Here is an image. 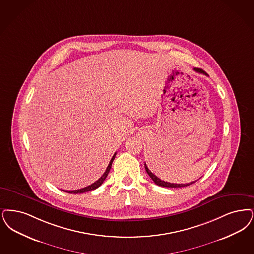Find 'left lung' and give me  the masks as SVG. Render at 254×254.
Segmentation results:
<instances>
[{
  "mask_svg": "<svg viewBox=\"0 0 254 254\" xmlns=\"http://www.w3.org/2000/svg\"><path fill=\"white\" fill-rule=\"evenodd\" d=\"M194 71H197V72H200V73H204V74H206V72H204V71L201 70V69H196V68H194L193 69ZM144 168H145V170H146V172L147 174L149 175V177L151 178L153 180V182L156 183L157 185H159V186H162V187H168V188H181V187H185V186H188V185H191V184H193V183H195V182H192V183H181V184H178V183H167V182H164V181H162L161 179H159L157 176H155L154 174H153L149 169H148V167H147V165L144 163Z\"/></svg>",
  "mask_w": 254,
  "mask_h": 254,
  "instance_id": "obj_1",
  "label": "left lung"
}]
</instances>
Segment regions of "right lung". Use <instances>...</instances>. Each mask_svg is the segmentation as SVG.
Wrapping results in <instances>:
<instances>
[{"mask_svg":"<svg viewBox=\"0 0 254 254\" xmlns=\"http://www.w3.org/2000/svg\"><path fill=\"white\" fill-rule=\"evenodd\" d=\"M115 156H116V153H115V154L112 156V160H111V162H110V163H109V165H108V167H107V169H106L105 173L102 175L101 178H100L99 180H97L95 183H92V184L89 185V186H87V187H84V188H82V189H78V190H73V191L63 190V191H64V192H66V193H86V192H89V191H91V190H94V189L98 188V187L101 185L102 183H104V181L106 180V178H107L108 174H109V172H110V170H111V168H112V162L114 161V158H115Z\"/></svg>","mask_w":254,"mask_h":254,"instance_id":"add662e5","label":"right lung"}]
</instances>
